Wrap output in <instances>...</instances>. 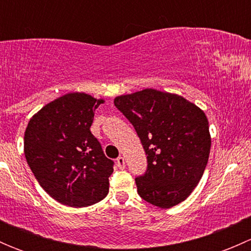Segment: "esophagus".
Returning a JSON list of instances; mask_svg holds the SVG:
<instances>
[{
    "label": "esophagus",
    "mask_w": 251,
    "mask_h": 251,
    "mask_svg": "<svg viewBox=\"0 0 251 251\" xmlns=\"http://www.w3.org/2000/svg\"><path fill=\"white\" fill-rule=\"evenodd\" d=\"M116 165H118L119 169H125L126 164H125V159H124V156H119V158L116 159Z\"/></svg>",
    "instance_id": "1"
}]
</instances>
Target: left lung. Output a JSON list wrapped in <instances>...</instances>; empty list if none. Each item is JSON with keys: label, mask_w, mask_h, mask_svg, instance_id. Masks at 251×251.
<instances>
[{"label": "left lung", "mask_w": 251, "mask_h": 251, "mask_svg": "<svg viewBox=\"0 0 251 251\" xmlns=\"http://www.w3.org/2000/svg\"><path fill=\"white\" fill-rule=\"evenodd\" d=\"M114 104L133 125L147 154L148 169L136 178L141 198L160 209L186 201L209 160L204 111L182 96L154 88L118 96Z\"/></svg>", "instance_id": "1"}]
</instances>
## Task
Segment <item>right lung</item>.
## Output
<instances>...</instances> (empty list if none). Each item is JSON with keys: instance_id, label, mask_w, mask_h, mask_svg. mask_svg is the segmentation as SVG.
<instances>
[{"instance_id": "add662e5", "label": "right lung", "mask_w": 251, "mask_h": 251, "mask_svg": "<svg viewBox=\"0 0 251 251\" xmlns=\"http://www.w3.org/2000/svg\"><path fill=\"white\" fill-rule=\"evenodd\" d=\"M102 103L87 93H67L29 120L25 158L40 186L58 203L88 206L108 194L114 163L90 130Z\"/></svg>"}]
</instances>
